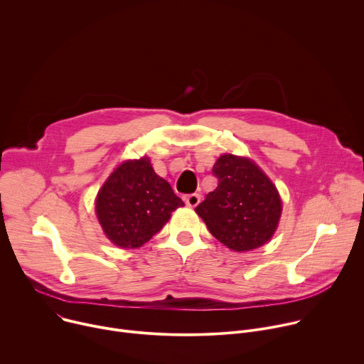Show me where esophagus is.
Segmentation results:
<instances>
[{
  "label": "esophagus",
  "mask_w": 364,
  "mask_h": 364,
  "mask_svg": "<svg viewBox=\"0 0 364 364\" xmlns=\"http://www.w3.org/2000/svg\"><path fill=\"white\" fill-rule=\"evenodd\" d=\"M186 200V204L190 205V207H196L198 203H200V194L197 193H193V194H188L184 197Z\"/></svg>",
  "instance_id": "34e87169"
}]
</instances>
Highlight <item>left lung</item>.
Listing matches in <instances>:
<instances>
[{"mask_svg": "<svg viewBox=\"0 0 364 364\" xmlns=\"http://www.w3.org/2000/svg\"><path fill=\"white\" fill-rule=\"evenodd\" d=\"M213 174L218 187L194 209L207 229L235 252L265 245L282 213L275 184L250 159L233 154L220 155Z\"/></svg>", "mask_w": 364, "mask_h": 364, "instance_id": "obj_1", "label": "left lung"}]
</instances>
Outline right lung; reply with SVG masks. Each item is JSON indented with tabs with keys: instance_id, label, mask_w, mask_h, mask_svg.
Here are the masks:
<instances>
[{
	"instance_id": "add662e5",
	"label": "right lung",
	"mask_w": 364,
	"mask_h": 364,
	"mask_svg": "<svg viewBox=\"0 0 364 364\" xmlns=\"http://www.w3.org/2000/svg\"><path fill=\"white\" fill-rule=\"evenodd\" d=\"M181 205L171 186L142 157L117 167L99 190L95 209L107 237L119 247L134 249L160 232Z\"/></svg>"
}]
</instances>
